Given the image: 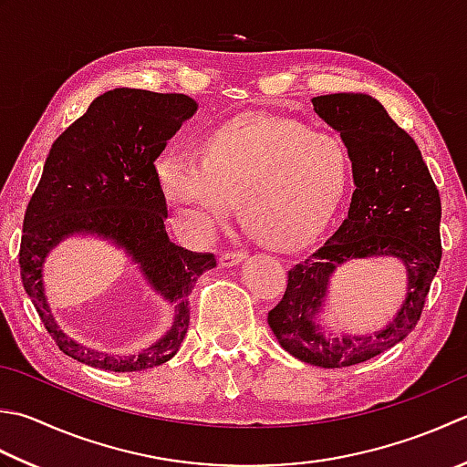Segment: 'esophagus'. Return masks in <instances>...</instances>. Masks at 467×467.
Wrapping results in <instances>:
<instances>
[{
	"label": "esophagus",
	"instance_id": "esophagus-1",
	"mask_svg": "<svg viewBox=\"0 0 467 467\" xmlns=\"http://www.w3.org/2000/svg\"><path fill=\"white\" fill-rule=\"evenodd\" d=\"M244 259H246L244 251H228L218 257V265L228 269V267H236V265H241Z\"/></svg>",
	"mask_w": 467,
	"mask_h": 467
}]
</instances>
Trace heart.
Masks as SVG:
<instances>
[{"instance_id": "obj_1", "label": "heart", "mask_w": 467, "mask_h": 467, "mask_svg": "<svg viewBox=\"0 0 467 467\" xmlns=\"http://www.w3.org/2000/svg\"><path fill=\"white\" fill-rule=\"evenodd\" d=\"M155 180L182 231L204 239L243 208L244 221L281 249L322 234L352 182L348 143L334 131L271 115H244L206 137L202 158L168 151Z\"/></svg>"}]
</instances>
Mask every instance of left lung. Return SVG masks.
I'll list each match as a JSON object with an SVG mask.
<instances>
[{"mask_svg":"<svg viewBox=\"0 0 467 467\" xmlns=\"http://www.w3.org/2000/svg\"><path fill=\"white\" fill-rule=\"evenodd\" d=\"M316 115L352 153L354 192L340 228L289 271L285 296L267 316L281 348L319 368H344L387 352L410 334L441 261V200L417 143L367 93L312 99ZM395 258L406 267V299L372 335H336L321 317L337 266Z\"/></svg>","mask_w":467,"mask_h":467,"instance_id":"left-lung-1","label":"left lung"}]
</instances>
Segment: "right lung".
I'll return each mask as SVG.
<instances>
[{
	"mask_svg": "<svg viewBox=\"0 0 467 467\" xmlns=\"http://www.w3.org/2000/svg\"><path fill=\"white\" fill-rule=\"evenodd\" d=\"M196 109L188 95L113 88L52 143L24 216L20 273L44 327L70 358L111 372H137L160 367L180 350L190 324V294L216 259L170 241L155 160ZM70 235H97L121 248L172 307L174 322L158 343L137 355H107L61 330L45 299L41 273L51 249Z\"/></svg>",
	"mask_w": 467,
	"mask_h": 467,
	"instance_id": "right-lung-1",
	"label": "right lung"
}]
</instances>
